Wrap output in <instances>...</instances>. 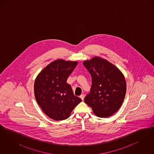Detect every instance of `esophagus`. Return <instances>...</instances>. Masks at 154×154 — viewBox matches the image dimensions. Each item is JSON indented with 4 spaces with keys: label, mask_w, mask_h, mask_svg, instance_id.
<instances>
[{
    "label": "esophagus",
    "mask_w": 154,
    "mask_h": 154,
    "mask_svg": "<svg viewBox=\"0 0 154 154\" xmlns=\"http://www.w3.org/2000/svg\"><path fill=\"white\" fill-rule=\"evenodd\" d=\"M80 97L81 99H82V100H84V94H81Z\"/></svg>",
    "instance_id": "34e87169"
}]
</instances>
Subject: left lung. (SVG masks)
<instances>
[{"instance_id":"left-lung-1","label":"left lung","mask_w":154,"mask_h":154,"mask_svg":"<svg viewBox=\"0 0 154 154\" xmlns=\"http://www.w3.org/2000/svg\"><path fill=\"white\" fill-rule=\"evenodd\" d=\"M83 65L92 77L91 92L84 102L97 117L112 116L121 107L126 95L124 74L114 65L99 57L86 60Z\"/></svg>"}]
</instances>
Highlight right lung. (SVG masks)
<instances>
[{
	"label": "right lung",
	"mask_w": 154,
	"mask_h": 154,
	"mask_svg": "<svg viewBox=\"0 0 154 154\" xmlns=\"http://www.w3.org/2000/svg\"><path fill=\"white\" fill-rule=\"evenodd\" d=\"M77 64V61L57 59L45 67L35 79L34 94L37 102L52 119H66L81 102L66 82Z\"/></svg>",
	"instance_id": "right-lung-1"
}]
</instances>
